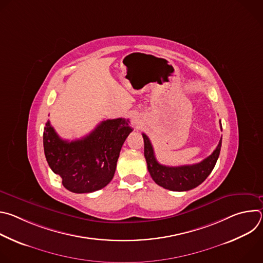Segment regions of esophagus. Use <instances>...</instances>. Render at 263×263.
<instances>
[{
    "mask_svg": "<svg viewBox=\"0 0 263 263\" xmlns=\"http://www.w3.org/2000/svg\"><path fill=\"white\" fill-rule=\"evenodd\" d=\"M131 123L133 126H135L136 128H138L141 124V119H140V116L138 115H134L132 116V119H131Z\"/></svg>",
    "mask_w": 263,
    "mask_h": 263,
    "instance_id": "34e87169",
    "label": "esophagus"
}]
</instances>
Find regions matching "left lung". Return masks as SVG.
<instances>
[{
    "instance_id": "obj_1",
    "label": "left lung",
    "mask_w": 263,
    "mask_h": 263,
    "mask_svg": "<svg viewBox=\"0 0 263 263\" xmlns=\"http://www.w3.org/2000/svg\"><path fill=\"white\" fill-rule=\"evenodd\" d=\"M220 129L221 124L219 121ZM144 141V157L147 164V171L156 184L165 190L173 192H187L196 189L212 172L220 152L221 138L213 153L203 161L181 166H166L160 164L154 154L153 145L148 137L142 133Z\"/></svg>"
}]
</instances>
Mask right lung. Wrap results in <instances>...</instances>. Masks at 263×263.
<instances>
[{
    "label": "right lung",
    "instance_id": "add662e5",
    "mask_svg": "<svg viewBox=\"0 0 263 263\" xmlns=\"http://www.w3.org/2000/svg\"><path fill=\"white\" fill-rule=\"evenodd\" d=\"M129 124L126 119L106 120L88 135L68 141L60 138L48 121L44 129L45 155L67 191L88 194L110 183L121 148L133 131Z\"/></svg>",
    "mask_w": 263,
    "mask_h": 263
}]
</instances>
